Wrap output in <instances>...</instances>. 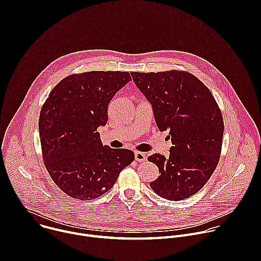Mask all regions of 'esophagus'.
<instances>
[{"instance_id": "1", "label": "esophagus", "mask_w": 261, "mask_h": 261, "mask_svg": "<svg viewBox=\"0 0 261 261\" xmlns=\"http://www.w3.org/2000/svg\"><path fill=\"white\" fill-rule=\"evenodd\" d=\"M135 160L137 162H144L146 160V155L140 152H136L135 153Z\"/></svg>"}]
</instances>
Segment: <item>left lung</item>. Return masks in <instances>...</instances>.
Returning a JSON list of instances; mask_svg holds the SVG:
<instances>
[{"instance_id":"8db88e82","label":"left lung","mask_w":261,"mask_h":261,"mask_svg":"<svg viewBox=\"0 0 261 261\" xmlns=\"http://www.w3.org/2000/svg\"><path fill=\"white\" fill-rule=\"evenodd\" d=\"M133 82L151 102L160 131L171 138L169 157L147 158L160 175L150 182L161 197L177 201L196 194L215 171L224 123L211 91L185 71L131 72Z\"/></svg>"}]
</instances>
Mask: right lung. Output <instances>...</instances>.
<instances>
[{
    "mask_svg": "<svg viewBox=\"0 0 261 261\" xmlns=\"http://www.w3.org/2000/svg\"><path fill=\"white\" fill-rule=\"evenodd\" d=\"M130 81L129 72L72 74L44 102L39 116L44 165L67 195L80 200L100 197L133 162L132 151L103 145L97 132L108 121L110 100Z\"/></svg>",
    "mask_w": 261,
    "mask_h": 261,
    "instance_id": "obj_1",
    "label": "right lung"
}]
</instances>
